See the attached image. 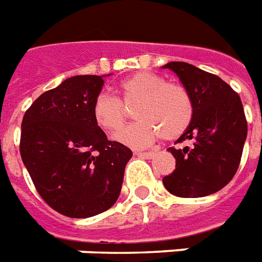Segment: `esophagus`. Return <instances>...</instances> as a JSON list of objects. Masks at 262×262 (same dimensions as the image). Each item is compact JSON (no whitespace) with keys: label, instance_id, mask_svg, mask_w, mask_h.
<instances>
[{"label":"esophagus","instance_id":"esophagus-1","mask_svg":"<svg viewBox=\"0 0 262 262\" xmlns=\"http://www.w3.org/2000/svg\"><path fill=\"white\" fill-rule=\"evenodd\" d=\"M135 155L142 159H152L155 156V152H135Z\"/></svg>","mask_w":262,"mask_h":262}]
</instances>
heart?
<instances>
[{
  "mask_svg": "<svg viewBox=\"0 0 262 262\" xmlns=\"http://www.w3.org/2000/svg\"><path fill=\"white\" fill-rule=\"evenodd\" d=\"M119 91L124 105H135L134 117L138 120L115 135L121 145L134 149L150 146L160 135L176 139L189 128L194 105L190 92L181 84L167 82L150 72L134 73L121 80ZM92 117L105 133H115L127 117L123 103L107 92H101L92 103Z\"/></svg>",
  "mask_w": 262,
  "mask_h": 262,
  "instance_id": "obj_1",
  "label": "heart"
}]
</instances>
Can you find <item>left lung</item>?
<instances>
[{"label": "left lung", "instance_id": "obj_1", "mask_svg": "<svg viewBox=\"0 0 262 262\" xmlns=\"http://www.w3.org/2000/svg\"><path fill=\"white\" fill-rule=\"evenodd\" d=\"M163 69L180 77L194 105L189 128L176 142H190V146L167 149L176 157V170L163 184L180 198L215 193L231 182L241 163L247 137L241 96L218 76L193 64L170 62Z\"/></svg>", "mask_w": 262, "mask_h": 262}]
</instances>
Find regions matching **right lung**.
<instances>
[{"mask_svg":"<svg viewBox=\"0 0 262 262\" xmlns=\"http://www.w3.org/2000/svg\"><path fill=\"white\" fill-rule=\"evenodd\" d=\"M103 76H74L44 92L21 121L20 156L35 189L70 218L109 210L121 192L128 147L109 141L92 117Z\"/></svg>","mask_w":262,"mask_h":262,"instance_id":"obj_1","label":"right lung"}]
</instances>
